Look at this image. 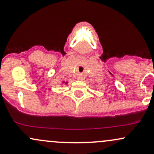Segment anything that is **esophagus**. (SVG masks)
Listing matches in <instances>:
<instances>
[{"label": "esophagus", "instance_id": "1", "mask_svg": "<svg viewBox=\"0 0 154 154\" xmlns=\"http://www.w3.org/2000/svg\"><path fill=\"white\" fill-rule=\"evenodd\" d=\"M79 79H82V78H80V77H79V78H78Z\"/></svg>", "mask_w": 154, "mask_h": 154}]
</instances>
